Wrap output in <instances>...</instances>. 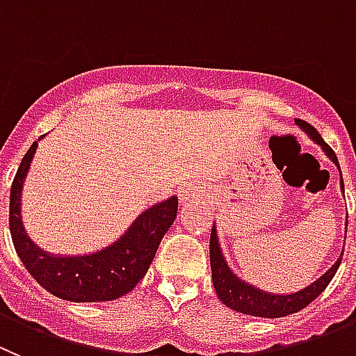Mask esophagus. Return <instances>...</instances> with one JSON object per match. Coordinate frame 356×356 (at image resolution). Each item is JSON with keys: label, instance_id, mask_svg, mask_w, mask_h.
I'll return each mask as SVG.
<instances>
[{"label": "esophagus", "instance_id": "34e87169", "mask_svg": "<svg viewBox=\"0 0 356 356\" xmlns=\"http://www.w3.org/2000/svg\"><path fill=\"white\" fill-rule=\"evenodd\" d=\"M195 190L191 188V186H184L181 191H179V200L182 202V204H186L188 200H191V198H195Z\"/></svg>", "mask_w": 356, "mask_h": 356}]
</instances>
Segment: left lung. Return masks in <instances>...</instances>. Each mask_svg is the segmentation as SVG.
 Returning a JSON list of instances; mask_svg holds the SVG:
<instances>
[{"mask_svg": "<svg viewBox=\"0 0 356 356\" xmlns=\"http://www.w3.org/2000/svg\"><path fill=\"white\" fill-rule=\"evenodd\" d=\"M294 122H296V126L300 127L314 143H318V145L321 147L323 152L328 156L330 161L337 166L339 174H341V166H339L337 156H335L334 150L326 145L325 140L321 138V134L314 129L309 122H305V120L296 118ZM341 191L344 193L342 174ZM346 225H348V220H346ZM209 257L211 271H213V284L214 289H216L218 298H220V302L225 303L229 309L236 310V312L248 314V316H255V318L271 319L289 316V314L298 312V310H302L303 307L309 305L310 302H314V300L326 289V286H328L330 282H332V278L337 273L339 264H341L342 261V257H339L330 270H326L321 277L316 278L312 284H309V286L303 287V289L294 291V293H268V291H262L259 289V287H255L254 284L245 282L230 270V266L227 264V259L222 252V246H220L216 225H213V230H211Z\"/></svg>", "mask_w": 356, "mask_h": 356, "instance_id": "8db88e82", "label": "left lung"}]
</instances>
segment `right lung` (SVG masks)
<instances>
[{
    "label": "right lung",
    "instance_id": "1",
    "mask_svg": "<svg viewBox=\"0 0 356 356\" xmlns=\"http://www.w3.org/2000/svg\"><path fill=\"white\" fill-rule=\"evenodd\" d=\"M37 147L38 142H33L22 158L10 190L12 241L28 273L47 293L67 302H111L131 293L149 271L163 236L174 225L177 197L166 198L142 211L117 241L97 252L81 255L51 254L35 245L22 225V188Z\"/></svg>",
    "mask_w": 356,
    "mask_h": 356
}]
</instances>
